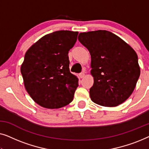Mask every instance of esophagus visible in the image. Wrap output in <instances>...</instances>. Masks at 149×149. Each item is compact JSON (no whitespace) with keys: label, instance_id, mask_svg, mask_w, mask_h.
<instances>
[{"label":"esophagus","instance_id":"1","mask_svg":"<svg viewBox=\"0 0 149 149\" xmlns=\"http://www.w3.org/2000/svg\"><path fill=\"white\" fill-rule=\"evenodd\" d=\"M79 77H80L81 79H83V77H85V74H84V73H83V72L80 73V74H79Z\"/></svg>","mask_w":149,"mask_h":149}]
</instances>
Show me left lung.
Wrapping results in <instances>:
<instances>
[{
    "instance_id": "8db88e82",
    "label": "left lung",
    "mask_w": 149,
    "mask_h": 149,
    "mask_svg": "<svg viewBox=\"0 0 149 149\" xmlns=\"http://www.w3.org/2000/svg\"><path fill=\"white\" fill-rule=\"evenodd\" d=\"M79 42L91 55L93 102L107 107L121 104L135 89L140 74L138 56L123 39L107 30L80 33Z\"/></svg>"
}]
</instances>
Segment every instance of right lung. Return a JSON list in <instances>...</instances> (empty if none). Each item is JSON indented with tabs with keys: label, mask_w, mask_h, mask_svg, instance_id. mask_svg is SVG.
<instances>
[{
	"label": "right lung",
	"mask_w": 149,
	"mask_h": 149,
	"mask_svg": "<svg viewBox=\"0 0 149 149\" xmlns=\"http://www.w3.org/2000/svg\"><path fill=\"white\" fill-rule=\"evenodd\" d=\"M78 34L60 30L46 34L26 52L20 69L24 84L40 107L60 109L72 101L79 79L70 72L68 54Z\"/></svg>",
	"instance_id": "obj_1"
}]
</instances>
